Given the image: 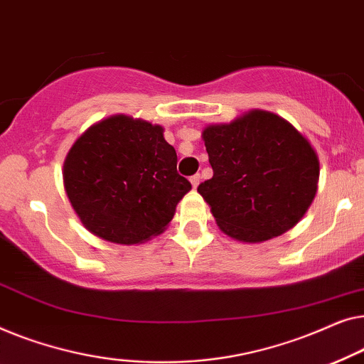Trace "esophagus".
<instances>
[{
	"instance_id": "1",
	"label": "esophagus",
	"mask_w": 364,
	"mask_h": 364,
	"mask_svg": "<svg viewBox=\"0 0 364 364\" xmlns=\"http://www.w3.org/2000/svg\"><path fill=\"white\" fill-rule=\"evenodd\" d=\"M189 181H191V186H193V188H198L199 181H201V176H199V175H193L191 178H189Z\"/></svg>"
}]
</instances>
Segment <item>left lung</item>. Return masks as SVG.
Returning <instances> with one entry per match:
<instances>
[{"label": "left lung", "instance_id": "obj_1", "mask_svg": "<svg viewBox=\"0 0 364 364\" xmlns=\"http://www.w3.org/2000/svg\"><path fill=\"white\" fill-rule=\"evenodd\" d=\"M203 140L213 178L198 186L219 229L240 242H264L304 218L318 188L320 163L290 122L250 110L209 125Z\"/></svg>", "mask_w": 364, "mask_h": 364}]
</instances>
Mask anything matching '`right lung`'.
I'll use <instances>...</instances> for the list:
<instances>
[{"instance_id": "1", "label": "right lung", "mask_w": 364, "mask_h": 364, "mask_svg": "<svg viewBox=\"0 0 364 364\" xmlns=\"http://www.w3.org/2000/svg\"><path fill=\"white\" fill-rule=\"evenodd\" d=\"M163 127L112 115L75 140L64 188L87 231L115 244H141L165 231L191 183L176 171Z\"/></svg>"}]
</instances>
